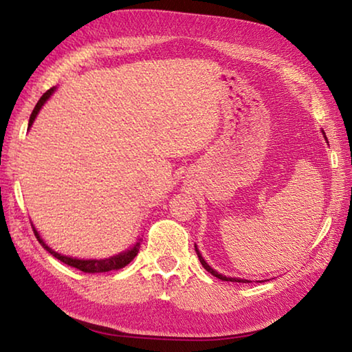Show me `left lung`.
I'll list each match as a JSON object with an SVG mask.
<instances>
[{
    "label": "left lung",
    "instance_id": "8db88e82",
    "mask_svg": "<svg viewBox=\"0 0 352 352\" xmlns=\"http://www.w3.org/2000/svg\"><path fill=\"white\" fill-rule=\"evenodd\" d=\"M195 252H197V256H199V259H200V264L204 265V269L206 270V272H210L212 276H216V278H219V279H222V281H231V283H248L247 279H237V278H226V276H223V275H220V273H217L216 270H212L210 265L206 264L205 262V259L201 258V254L199 253V250H197V247H195Z\"/></svg>",
    "mask_w": 352,
    "mask_h": 352
}]
</instances>
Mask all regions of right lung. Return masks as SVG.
Listing matches in <instances>:
<instances>
[{
  "label": "right lung",
  "mask_w": 352,
  "mask_h": 352,
  "mask_svg": "<svg viewBox=\"0 0 352 352\" xmlns=\"http://www.w3.org/2000/svg\"><path fill=\"white\" fill-rule=\"evenodd\" d=\"M52 91H54V88H50V90H47V91L43 94V96L40 98V100L37 102V105L34 107V110H32V113H31V118H29V127L32 126L34 119H35V116H37V113L40 111L41 105H43V104L46 102L47 98H50L51 94H52ZM32 230H34V234H35V237H37L38 242L41 243V247H43L45 250H47V252H50L52 256H54L56 259L62 261L63 264H68V265H71V267H74V269L80 270V272H85V273H102V272H111V270H119V269H122V267H126L127 264H130V262L133 261L135 256L138 254V252H140V245H141L140 242H136V243H135V247H133V248H130L129 252H126V253H121V254H118V256H113V258H109V259H100V261H96V259H93V261H83V259L68 258V256H62V254L56 253L54 250H51L50 247L46 245V243H45L43 241L40 239V236H38V233H37V230H35L34 226H32Z\"/></svg>",
  "instance_id": "right-lung-1"
}]
</instances>
